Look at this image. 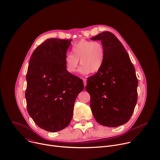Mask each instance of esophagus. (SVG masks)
Segmentation results:
<instances>
[{
	"instance_id": "34e87169",
	"label": "esophagus",
	"mask_w": 160,
	"mask_h": 160,
	"mask_svg": "<svg viewBox=\"0 0 160 160\" xmlns=\"http://www.w3.org/2000/svg\"><path fill=\"white\" fill-rule=\"evenodd\" d=\"M82 80H83V83H84V88H85L86 85H87V79L82 78Z\"/></svg>"
}]
</instances>
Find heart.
I'll return each instance as SVG.
<instances>
[{"instance_id":"obj_1","label":"heart","mask_w":160,"mask_h":160,"mask_svg":"<svg viewBox=\"0 0 160 160\" xmlns=\"http://www.w3.org/2000/svg\"><path fill=\"white\" fill-rule=\"evenodd\" d=\"M105 48L99 42L81 40L72 48V54H67L64 61L67 70L74 73L79 65V72L83 75L97 73L102 67L105 60Z\"/></svg>"}]
</instances>
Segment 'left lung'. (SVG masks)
<instances>
[{
    "label": "left lung",
    "instance_id": "1",
    "mask_svg": "<svg viewBox=\"0 0 160 160\" xmlns=\"http://www.w3.org/2000/svg\"><path fill=\"white\" fill-rule=\"evenodd\" d=\"M92 40H101L105 48L101 69L88 78L86 90L90 108L99 124L115 128L130 119L137 102L138 79L124 47L112 32L105 31Z\"/></svg>",
    "mask_w": 160,
    "mask_h": 160
}]
</instances>
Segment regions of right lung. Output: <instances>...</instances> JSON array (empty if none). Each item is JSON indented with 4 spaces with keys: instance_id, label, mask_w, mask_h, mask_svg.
<instances>
[{
    "instance_id": "obj_1",
    "label": "right lung",
    "mask_w": 160,
    "mask_h": 160,
    "mask_svg": "<svg viewBox=\"0 0 160 160\" xmlns=\"http://www.w3.org/2000/svg\"><path fill=\"white\" fill-rule=\"evenodd\" d=\"M72 40L49 38L32 52L26 76L28 112L36 124L50 132L68 126L82 80L69 73L65 56Z\"/></svg>"
}]
</instances>
